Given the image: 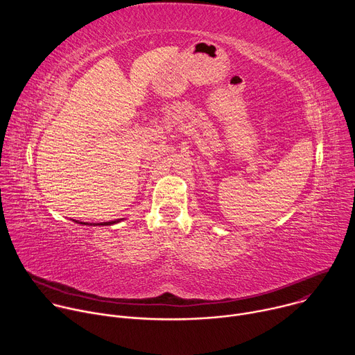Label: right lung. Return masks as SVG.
Segmentation results:
<instances>
[{
	"label": "right lung",
	"instance_id": "right-lung-1",
	"mask_svg": "<svg viewBox=\"0 0 355 355\" xmlns=\"http://www.w3.org/2000/svg\"><path fill=\"white\" fill-rule=\"evenodd\" d=\"M121 220H123V219H116V220H112V222H101V223H85V222H78V220H74V222L80 223V225H87V226H111V225L119 223Z\"/></svg>",
	"mask_w": 355,
	"mask_h": 355
}]
</instances>
